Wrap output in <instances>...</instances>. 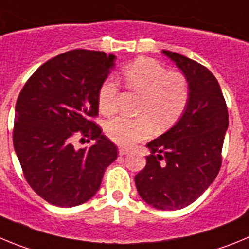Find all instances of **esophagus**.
I'll return each instance as SVG.
<instances>
[{
    "instance_id": "obj_1",
    "label": "esophagus",
    "mask_w": 249,
    "mask_h": 249,
    "mask_svg": "<svg viewBox=\"0 0 249 249\" xmlns=\"http://www.w3.org/2000/svg\"><path fill=\"white\" fill-rule=\"evenodd\" d=\"M129 153V149H125V148H119V155L123 157V155H126Z\"/></svg>"
}]
</instances>
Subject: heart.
I'll list each match as a JSON object with an SVG mask.
<instances>
[{
  "label": "heart",
  "instance_id": "obj_1",
  "mask_svg": "<svg viewBox=\"0 0 249 249\" xmlns=\"http://www.w3.org/2000/svg\"><path fill=\"white\" fill-rule=\"evenodd\" d=\"M122 79L126 89L140 95L134 119L114 118L105 125L110 140L127 146L145 139L153 131L168 129L176 124L187 110L190 89L187 77L180 72L168 71L157 60L139 57L122 69ZM118 86L111 80H105L99 88L98 107L101 114L111 115L116 110Z\"/></svg>",
  "mask_w": 249,
  "mask_h": 249
}]
</instances>
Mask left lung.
Listing matches in <instances>:
<instances>
[{
	"mask_svg": "<svg viewBox=\"0 0 249 249\" xmlns=\"http://www.w3.org/2000/svg\"><path fill=\"white\" fill-rule=\"evenodd\" d=\"M163 53L187 77L189 104L172 129L146 144L151 153L135 176V185L149 205L176 211L198 199L219 173L228 109L208 69L179 53L166 50Z\"/></svg>",
	"mask_w": 249,
	"mask_h": 249,
	"instance_id": "left-lung-1",
	"label": "left lung"
}]
</instances>
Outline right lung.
<instances>
[{
	"label": "right lung",
	"mask_w": 249,
	"mask_h": 249,
	"mask_svg": "<svg viewBox=\"0 0 249 249\" xmlns=\"http://www.w3.org/2000/svg\"><path fill=\"white\" fill-rule=\"evenodd\" d=\"M114 60L103 51L71 50L41 65L17 98L15 151L30 187L50 204L69 208L88 202L118 158V148L92 122L99 88ZM76 136L97 142L76 149Z\"/></svg>",
	"instance_id": "right-lung-1"
}]
</instances>
